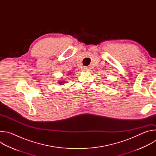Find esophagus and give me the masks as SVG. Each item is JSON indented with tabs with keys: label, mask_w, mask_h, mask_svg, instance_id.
<instances>
[{
	"label": "esophagus",
	"mask_w": 156,
	"mask_h": 156,
	"mask_svg": "<svg viewBox=\"0 0 156 156\" xmlns=\"http://www.w3.org/2000/svg\"><path fill=\"white\" fill-rule=\"evenodd\" d=\"M83 70L86 71V72H88L89 70H90V69H89V68L87 67V66H84V67L83 68Z\"/></svg>",
	"instance_id": "obj_1"
}]
</instances>
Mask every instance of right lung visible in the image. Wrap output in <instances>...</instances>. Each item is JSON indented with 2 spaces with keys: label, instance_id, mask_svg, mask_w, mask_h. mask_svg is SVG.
I'll return each instance as SVG.
<instances>
[{
  "label": "right lung",
  "instance_id": "1",
  "mask_svg": "<svg viewBox=\"0 0 156 156\" xmlns=\"http://www.w3.org/2000/svg\"><path fill=\"white\" fill-rule=\"evenodd\" d=\"M60 83H62V82H60Z\"/></svg>",
  "mask_w": 156,
  "mask_h": 156
}]
</instances>
